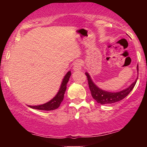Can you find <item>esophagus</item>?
<instances>
[{
  "label": "esophagus",
  "mask_w": 147,
  "mask_h": 147,
  "mask_svg": "<svg viewBox=\"0 0 147 147\" xmlns=\"http://www.w3.org/2000/svg\"><path fill=\"white\" fill-rule=\"evenodd\" d=\"M82 63L80 61H76L75 64H74L73 66V70L75 71H78V70H80L82 69Z\"/></svg>",
  "instance_id": "obj_1"
}]
</instances>
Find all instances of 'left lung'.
Instances as JSON below:
<instances>
[{"label": "left lung", "mask_w": 147, "mask_h": 147, "mask_svg": "<svg viewBox=\"0 0 147 147\" xmlns=\"http://www.w3.org/2000/svg\"><path fill=\"white\" fill-rule=\"evenodd\" d=\"M137 70L138 72V65L137 66ZM86 75L87 76L91 95L95 100L97 101V103L101 104H113L115 102H119V101H121L122 99L125 98L126 96L131 92V91L133 90L135 85H136V82H137V79H136L129 87L126 88L124 90L117 92H111L104 90L97 87L95 83L92 82V79L90 78V76L89 75L88 72H86Z\"/></svg>", "instance_id": "8db88e82"}]
</instances>
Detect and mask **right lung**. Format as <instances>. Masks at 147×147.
<instances>
[{"label":"right lung","instance_id":"obj_1","mask_svg":"<svg viewBox=\"0 0 147 147\" xmlns=\"http://www.w3.org/2000/svg\"><path fill=\"white\" fill-rule=\"evenodd\" d=\"M70 75H71V72L68 71L67 72L66 75H65V77H64L63 81H62L59 90V92H57V94L53 99H52L51 100L49 101L48 102L45 103V104H41V105L28 106L32 108V109L43 111H53L59 107L61 103L62 102L63 99L64 94H65V90H66L67 84H68Z\"/></svg>","mask_w":147,"mask_h":147}]
</instances>
